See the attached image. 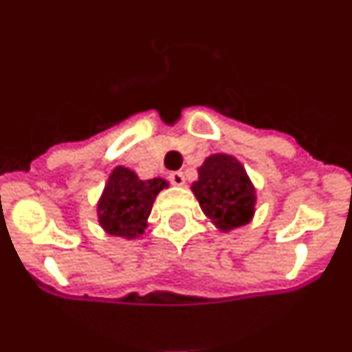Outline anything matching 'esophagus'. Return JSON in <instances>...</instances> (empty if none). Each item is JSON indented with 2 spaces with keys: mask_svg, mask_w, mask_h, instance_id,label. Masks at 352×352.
<instances>
[{
  "mask_svg": "<svg viewBox=\"0 0 352 352\" xmlns=\"http://www.w3.org/2000/svg\"><path fill=\"white\" fill-rule=\"evenodd\" d=\"M169 182L176 186H183L185 185V174L176 170V173H170L169 174Z\"/></svg>",
  "mask_w": 352,
  "mask_h": 352,
  "instance_id": "1",
  "label": "esophagus"
}]
</instances>
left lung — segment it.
<instances>
[{
	"mask_svg": "<svg viewBox=\"0 0 352 352\" xmlns=\"http://www.w3.org/2000/svg\"><path fill=\"white\" fill-rule=\"evenodd\" d=\"M192 192L199 206L220 231L247 226L256 211V188L241 162L232 155L214 153L197 169Z\"/></svg>",
	"mask_w": 352,
	"mask_h": 352,
	"instance_id": "8db88e82",
	"label": "left lung"
}]
</instances>
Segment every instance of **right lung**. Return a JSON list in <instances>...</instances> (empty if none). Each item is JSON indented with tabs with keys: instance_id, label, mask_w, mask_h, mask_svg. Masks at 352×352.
I'll return each instance as SVG.
<instances>
[{
	"instance_id": "1",
	"label": "right lung",
	"mask_w": 352,
	"mask_h": 352,
	"mask_svg": "<svg viewBox=\"0 0 352 352\" xmlns=\"http://www.w3.org/2000/svg\"><path fill=\"white\" fill-rule=\"evenodd\" d=\"M167 185L166 179H139L133 170L123 166L114 167L96 204L102 229L111 236L139 238L148 227V217L158 192Z\"/></svg>"
}]
</instances>
